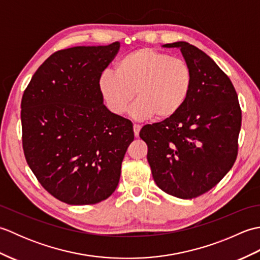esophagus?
Wrapping results in <instances>:
<instances>
[{"mask_svg":"<svg viewBox=\"0 0 260 260\" xmlns=\"http://www.w3.org/2000/svg\"><path fill=\"white\" fill-rule=\"evenodd\" d=\"M133 129H134V135H135V137H139L140 131H141V125L134 124V125H133Z\"/></svg>","mask_w":260,"mask_h":260,"instance_id":"esophagus-1","label":"esophagus"}]
</instances>
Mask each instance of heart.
Returning a JSON list of instances; mask_svg holds the SVG:
<instances>
[{"label":"heart","instance_id":"obj_1","mask_svg":"<svg viewBox=\"0 0 260 260\" xmlns=\"http://www.w3.org/2000/svg\"><path fill=\"white\" fill-rule=\"evenodd\" d=\"M98 87L114 115H123L135 95L137 102L131 109L134 118L142 120L155 115L157 119H168L189 97L192 73L184 60L142 48L121 58L115 66V74L104 71Z\"/></svg>","mask_w":260,"mask_h":260}]
</instances>
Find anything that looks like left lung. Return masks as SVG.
Listing matches in <instances>:
<instances>
[{"instance_id": "left-lung-1", "label": "left lung", "mask_w": 260, "mask_h": 260, "mask_svg": "<svg viewBox=\"0 0 260 260\" xmlns=\"http://www.w3.org/2000/svg\"><path fill=\"white\" fill-rule=\"evenodd\" d=\"M179 48L192 73L185 104L172 117L142 127L147 161L156 185L168 194L193 199L211 190L238 154L241 109L229 77L200 49L184 41Z\"/></svg>"}]
</instances>
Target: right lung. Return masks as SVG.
Masks as SVG:
<instances>
[{"label":"right lung","mask_w":260,"mask_h":260,"mask_svg":"<svg viewBox=\"0 0 260 260\" xmlns=\"http://www.w3.org/2000/svg\"><path fill=\"white\" fill-rule=\"evenodd\" d=\"M120 43L51 54L22 96V145L31 171L58 200L95 204L116 190L133 124L104 105L98 79Z\"/></svg>","instance_id":"add662e5"}]
</instances>
